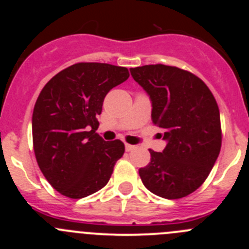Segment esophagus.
<instances>
[{
  "mask_svg": "<svg viewBox=\"0 0 249 249\" xmlns=\"http://www.w3.org/2000/svg\"><path fill=\"white\" fill-rule=\"evenodd\" d=\"M135 145L132 144H129V143H125V149H126V152H131V150L135 149Z\"/></svg>",
  "mask_w": 249,
  "mask_h": 249,
  "instance_id": "obj_1",
  "label": "esophagus"
}]
</instances>
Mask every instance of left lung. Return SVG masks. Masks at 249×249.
Segmentation results:
<instances>
[{
    "instance_id": "8db88e82",
    "label": "left lung",
    "mask_w": 249,
    "mask_h": 249,
    "mask_svg": "<svg viewBox=\"0 0 249 249\" xmlns=\"http://www.w3.org/2000/svg\"><path fill=\"white\" fill-rule=\"evenodd\" d=\"M152 101V120L167 142L150 149V162L140 169L149 192L164 199L192 194L210 175L222 147L217 101L207 85L190 72L166 65L130 69Z\"/></svg>"
}]
</instances>
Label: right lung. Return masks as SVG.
<instances>
[{"mask_svg":"<svg viewBox=\"0 0 249 249\" xmlns=\"http://www.w3.org/2000/svg\"><path fill=\"white\" fill-rule=\"evenodd\" d=\"M129 76L126 67L79 62L42 89L32 114L34 150L42 173L60 194L82 199L108 183L125 147L96 134L97 115L109 90Z\"/></svg>","mask_w":249,"mask_h":249,"instance_id":"add662e5","label":"right lung"}]
</instances>
